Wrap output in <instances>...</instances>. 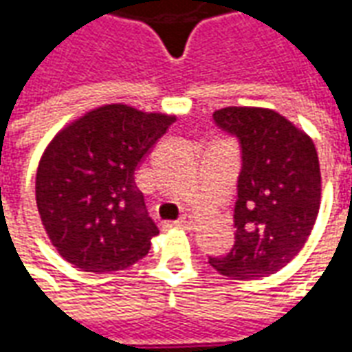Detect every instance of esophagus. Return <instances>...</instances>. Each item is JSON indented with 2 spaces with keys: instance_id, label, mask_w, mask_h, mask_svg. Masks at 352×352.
Segmentation results:
<instances>
[{
  "instance_id": "34e87169",
  "label": "esophagus",
  "mask_w": 352,
  "mask_h": 352,
  "mask_svg": "<svg viewBox=\"0 0 352 352\" xmlns=\"http://www.w3.org/2000/svg\"><path fill=\"white\" fill-rule=\"evenodd\" d=\"M175 226H179V228L192 230V226H194V217H190V214H184V217H181V219L175 222Z\"/></svg>"
}]
</instances>
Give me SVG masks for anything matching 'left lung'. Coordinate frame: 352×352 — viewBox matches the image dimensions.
Returning <instances> with one entry per match:
<instances>
[{"label":"left lung","instance_id":"left-lung-1","mask_svg":"<svg viewBox=\"0 0 352 352\" xmlns=\"http://www.w3.org/2000/svg\"><path fill=\"white\" fill-rule=\"evenodd\" d=\"M214 124L239 141L236 241L209 264L226 277L279 272L307 241L320 207V166L311 138L272 109L224 107Z\"/></svg>","mask_w":352,"mask_h":352}]
</instances>
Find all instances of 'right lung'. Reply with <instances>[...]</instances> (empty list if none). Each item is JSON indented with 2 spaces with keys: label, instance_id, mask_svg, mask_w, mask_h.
I'll use <instances>...</instances> for the list:
<instances>
[{
  "label": "right lung",
  "instance_id": "right-lung-1",
  "mask_svg": "<svg viewBox=\"0 0 352 352\" xmlns=\"http://www.w3.org/2000/svg\"><path fill=\"white\" fill-rule=\"evenodd\" d=\"M175 116L103 105L65 126L43 153L35 199L50 243L85 272L126 270L145 256L158 226L135 169Z\"/></svg>",
  "mask_w": 352,
  "mask_h": 352
}]
</instances>
